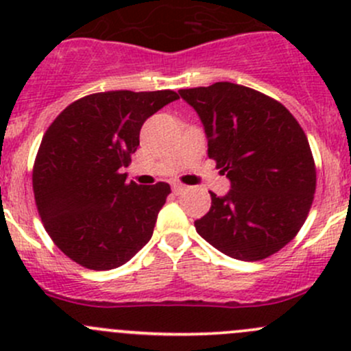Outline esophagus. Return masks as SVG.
Returning <instances> with one entry per match:
<instances>
[{
    "label": "esophagus",
    "instance_id": "obj_1",
    "mask_svg": "<svg viewBox=\"0 0 351 351\" xmlns=\"http://www.w3.org/2000/svg\"><path fill=\"white\" fill-rule=\"evenodd\" d=\"M171 189H173V192L176 193V195H180V193L185 192V190L189 189V186L182 185V183H178V182H173V183H171Z\"/></svg>",
    "mask_w": 351,
    "mask_h": 351
}]
</instances>
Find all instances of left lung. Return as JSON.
I'll list each match as a JSON object with an SVG mask.
<instances>
[{
    "label": "left lung",
    "instance_id": "left-lung-1",
    "mask_svg": "<svg viewBox=\"0 0 351 351\" xmlns=\"http://www.w3.org/2000/svg\"><path fill=\"white\" fill-rule=\"evenodd\" d=\"M204 123L208 158L231 182L224 197L210 192V210L197 232L221 253L258 261L292 241L316 192L309 143L292 113L241 84L180 90Z\"/></svg>",
    "mask_w": 351,
    "mask_h": 351
}]
</instances>
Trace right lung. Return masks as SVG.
<instances>
[{"instance_id": "right-lung-1", "label": "right lung", "mask_w": 351, "mask_h": 351, "mask_svg": "<svg viewBox=\"0 0 351 351\" xmlns=\"http://www.w3.org/2000/svg\"><path fill=\"white\" fill-rule=\"evenodd\" d=\"M178 93L105 91L73 101L49 125L34 165L38 215L56 246L90 270H112L146 246L171 193L122 173L143 123Z\"/></svg>"}]
</instances>
